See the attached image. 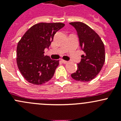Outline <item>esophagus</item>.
Masks as SVG:
<instances>
[{
	"instance_id": "esophagus-1",
	"label": "esophagus",
	"mask_w": 121,
	"mask_h": 121,
	"mask_svg": "<svg viewBox=\"0 0 121 121\" xmlns=\"http://www.w3.org/2000/svg\"><path fill=\"white\" fill-rule=\"evenodd\" d=\"M61 61L63 62V63H64V64H67V63H68V61H67L64 60H61Z\"/></svg>"
}]
</instances>
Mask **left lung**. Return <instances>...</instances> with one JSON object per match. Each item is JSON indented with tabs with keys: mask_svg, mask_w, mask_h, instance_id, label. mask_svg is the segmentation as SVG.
I'll list each match as a JSON object with an SVG mask.
<instances>
[{
	"mask_svg": "<svg viewBox=\"0 0 121 121\" xmlns=\"http://www.w3.org/2000/svg\"><path fill=\"white\" fill-rule=\"evenodd\" d=\"M69 24L76 30L80 47L84 52L76 72L71 76L77 81H90L98 75L104 64V44L98 34L85 23L77 22Z\"/></svg>",
	"mask_w": 121,
	"mask_h": 121,
	"instance_id": "1",
	"label": "left lung"
}]
</instances>
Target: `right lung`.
Here are the masks:
<instances>
[{
	"mask_svg": "<svg viewBox=\"0 0 121 121\" xmlns=\"http://www.w3.org/2000/svg\"><path fill=\"white\" fill-rule=\"evenodd\" d=\"M65 26L61 23H40L30 28L18 43L17 64L23 77L30 83L40 85L53 77L59 64L44 56L57 31Z\"/></svg>",
	"mask_w": 121,
	"mask_h": 121,
	"instance_id": "obj_1",
	"label": "right lung"
}]
</instances>
